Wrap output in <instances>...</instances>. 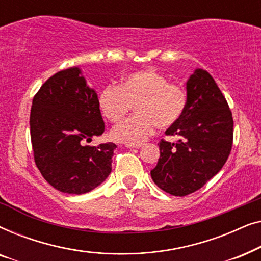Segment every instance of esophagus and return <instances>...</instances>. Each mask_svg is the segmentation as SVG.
I'll list each match as a JSON object with an SVG mask.
<instances>
[{"label":"esophagus","mask_w":261,"mask_h":261,"mask_svg":"<svg viewBox=\"0 0 261 261\" xmlns=\"http://www.w3.org/2000/svg\"><path fill=\"white\" fill-rule=\"evenodd\" d=\"M142 144H126L127 148H140Z\"/></svg>","instance_id":"esophagus-1"}]
</instances>
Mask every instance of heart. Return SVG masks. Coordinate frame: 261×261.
I'll return each mask as SVG.
<instances>
[{
    "label": "heart",
    "instance_id": "heart-1",
    "mask_svg": "<svg viewBox=\"0 0 261 261\" xmlns=\"http://www.w3.org/2000/svg\"><path fill=\"white\" fill-rule=\"evenodd\" d=\"M133 106L138 115L114 127L113 140L140 144L154 133L156 126L162 129L174 126L187 110L188 95L154 69L129 73L119 87L109 85L98 95L99 110L112 122L122 120Z\"/></svg>",
    "mask_w": 261,
    "mask_h": 261
}]
</instances>
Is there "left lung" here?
Here are the masks:
<instances>
[{
  "instance_id": "obj_1",
  "label": "left lung",
  "mask_w": 261,
  "mask_h": 261,
  "mask_svg": "<svg viewBox=\"0 0 261 261\" xmlns=\"http://www.w3.org/2000/svg\"><path fill=\"white\" fill-rule=\"evenodd\" d=\"M187 95L183 117L165 132L179 140L159 142L160 156L151 171L162 190L180 197L212 179L227 162L233 145V116L212 74L195 70L187 82Z\"/></svg>"
}]
</instances>
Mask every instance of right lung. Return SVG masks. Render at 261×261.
I'll list each match as a JSON object with an SVG mask.
<instances>
[{"instance_id":"add662e5","label":"right lung","mask_w":261,"mask_h":261,"mask_svg":"<svg viewBox=\"0 0 261 261\" xmlns=\"http://www.w3.org/2000/svg\"><path fill=\"white\" fill-rule=\"evenodd\" d=\"M31 140L35 165L46 181L65 194L94 190L112 172L116 145L88 146L105 132L97 94L80 67L49 77L32 103Z\"/></svg>"}]
</instances>
